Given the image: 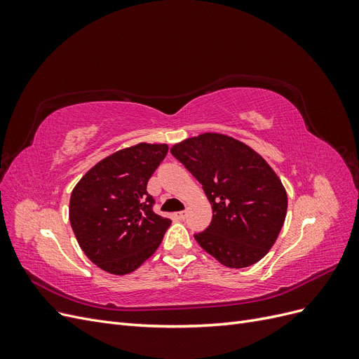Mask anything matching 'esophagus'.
I'll return each instance as SVG.
<instances>
[{
  "label": "esophagus",
  "mask_w": 359,
  "mask_h": 359,
  "mask_svg": "<svg viewBox=\"0 0 359 359\" xmlns=\"http://www.w3.org/2000/svg\"><path fill=\"white\" fill-rule=\"evenodd\" d=\"M175 217L178 220H184L187 217V214H186V211H180V212H175Z\"/></svg>",
  "instance_id": "obj_1"
}]
</instances>
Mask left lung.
<instances>
[{"mask_svg":"<svg viewBox=\"0 0 359 359\" xmlns=\"http://www.w3.org/2000/svg\"><path fill=\"white\" fill-rule=\"evenodd\" d=\"M211 203L212 220L194 240L227 268L259 262L274 245L287 212L281 180L253 148L232 136L202 133L170 148Z\"/></svg>","mask_w":359,"mask_h":359,"instance_id":"obj_1","label":"left lung"}]
</instances>
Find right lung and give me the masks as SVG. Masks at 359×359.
Returning <instances> with one entry per match:
<instances>
[{"instance_id": "1", "label": "right lung", "mask_w": 359, "mask_h": 359, "mask_svg": "<svg viewBox=\"0 0 359 359\" xmlns=\"http://www.w3.org/2000/svg\"><path fill=\"white\" fill-rule=\"evenodd\" d=\"M166 144L140 142L116 151L76 184L69 219L82 252L109 274L133 273L154 255L170 220L153 211L148 180Z\"/></svg>"}]
</instances>
